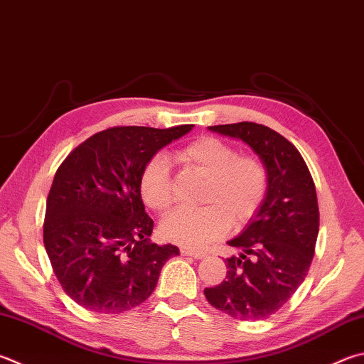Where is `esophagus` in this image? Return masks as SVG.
<instances>
[{
    "label": "esophagus",
    "instance_id": "1",
    "mask_svg": "<svg viewBox=\"0 0 364 364\" xmlns=\"http://www.w3.org/2000/svg\"><path fill=\"white\" fill-rule=\"evenodd\" d=\"M180 251L183 256H191V257H194V259H202V257L205 256V253H202V251H196L191 248H181Z\"/></svg>",
    "mask_w": 364,
    "mask_h": 364
}]
</instances>
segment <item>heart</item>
Masks as SVG:
<instances>
[{"label":"heart","instance_id":"heart-1","mask_svg":"<svg viewBox=\"0 0 364 364\" xmlns=\"http://www.w3.org/2000/svg\"><path fill=\"white\" fill-rule=\"evenodd\" d=\"M184 168L207 178L197 210L178 208L161 223L165 240L184 248H202L223 237L232 226L248 223L267 193V168L259 157L237 154L234 146L215 136H202L176 151ZM140 196L156 213L173 203L170 165L164 154H154L140 175Z\"/></svg>","mask_w":364,"mask_h":364}]
</instances>
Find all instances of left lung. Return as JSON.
<instances>
[{"mask_svg":"<svg viewBox=\"0 0 364 364\" xmlns=\"http://www.w3.org/2000/svg\"><path fill=\"white\" fill-rule=\"evenodd\" d=\"M208 129L247 143L266 165L269 184L245 230L228 242L240 255L226 259V280L203 293L211 306L235 320H264L307 277L320 226L315 184L299 151L279 132L256 122Z\"/></svg>","mask_w":364,"mask_h":364,"instance_id":"1","label":"left lung"}]
</instances>
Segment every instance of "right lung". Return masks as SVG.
I'll list each match as a JSON object with an SVG mask.
<instances>
[{"instance_id":"1","label":"right lung","mask_w":364,"mask_h":364,"mask_svg":"<svg viewBox=\"0 0 364 364\" xmlns=\"http://www.w3.org/2000/svg\"><path fill=\"white\" fill-rule=\"evenodd\" d=\"M194 125L111 127L92 135L58 167L46 203L44 247L63 291L97 314H122L153 294L164 264L180 255L156 245L140 175L165 144Z\"/></svg>"}]
</instances>
